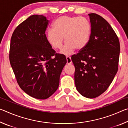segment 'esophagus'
<instances>
[{"label":"esophagus","instance_id":"34e87169","mask_svg":"<svg viewBox=\"0 0 128 128\" xmlns=\"http://www.w3.org/2000/svg\"><path fill=\"white\" fill-rule=\"evenodd\" d=\"M66 63L68 64H70L72 62V60H71V58H70V57H69V56H66Z\"/></svg>","mask_w":128,"mask_h":128}]
</instances>
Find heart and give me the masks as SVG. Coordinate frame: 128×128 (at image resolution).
<instances>
[{
  "label": "heart",
  "mask_w": 128,
  "mask_h": 128,
  "mask_svg": "<svg viewBox=\"0 0 128 128\" xmlns=\"http://www.w3.org/2000/svg\"><path fill=\"white\" fill-rule=\"evenodd\" d=\"M91 26L84 17L60 16L53 23V28L46 32V40L48 44L56 50L62 48L63 40L66 42L61 53L70 55L77 49L81 51L85 48L89 40Z\"/></svg>",
  "instance_id": "1"
}]
</instances>
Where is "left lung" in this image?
Masks as SVG:
<instances>
[{"label": "left lung", "mask_w": 128, "mask_h": 128, "mask_svg": "<svg viewBox=\"0 0 128 128\" xmlns=\"http://www.w3.org/2000/svg\"><path fill=\"white\" fill-rule=\"evenodd\" d=\"M89 40L85 48L71 59L75 67L78 92L88 98L99 96L107 89L118 70L120 42L107 21L96 14H88Z\"/></svg>", "instance_id": "1"}]
</instances>
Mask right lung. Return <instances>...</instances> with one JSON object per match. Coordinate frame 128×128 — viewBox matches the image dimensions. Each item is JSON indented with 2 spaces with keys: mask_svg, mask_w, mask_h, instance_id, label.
<instances>
[{
  "mask_svg": "<svg viewBox=\"0 0 128 128\" xmlns=\"http://www.w3.org/2000/svg\"><path fill=\"white\" fill-rule=\"evenodd\" d=\"M48 22L43 15L30 16L15 29L10 40V61L17 83L38 99L48 98L57 90L66 63V56L56 54L46 40Z\"/></svg>",
  "mask_w": 128,
  "mask_h": 128,
  "instance_id": "right-lung-1",
  "label": "right lung"
}]
</instances>
